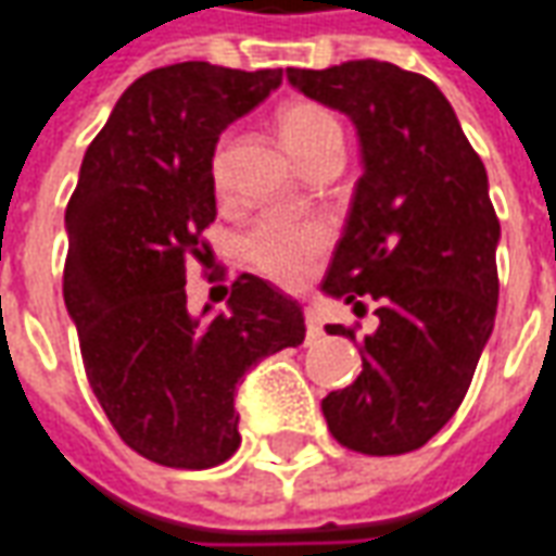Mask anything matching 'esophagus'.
<instances>
[{"mask_svg": "<svg viewBox=\"0 0 556 556\" xmlns=\"http://www.w3.org/2000/svg\"><path fill=\"white\" fill-rule=\"evenodd\" d=\"M304 321H306V337H309V340H316V337H321V316H318V309H313V306H306V309H304Z\"/></svg>", "mask_w": 556, "mask_h": 556, "instance_id": "esophagus-1", "label": "esophagus"}]
</instances>
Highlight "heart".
I'll use <instances>...</instances> for the list:
<instances>
[{
    "label": "heart",
    "instance_id": "heart-1",
    "mask_svg": "<svg viewBox=\"0 0 556 556\" xmlns=\"http://www.w3.org/2000/svg\"><path fill=\"white\" fill-rule=\"evenodd\" d=\"M277 129L279 138L291 150V156L304 168L309 162L331 156V153L343 156V126L325 104L306 102V99L282 104L277 111ZM211 174L216 189H223L225 138L213 150ZM328 240H331V228L321 219L267 213L243 238V255L258 274H265L279 286H301L309 277L313 262L328 247Z\"/></svg>",
    "mask_w": 556,
    "mask_h": 556
}]
</instances>
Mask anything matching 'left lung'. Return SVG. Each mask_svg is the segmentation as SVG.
I'll return each mask as SVG.
<instances>
[{
	"mask_svg": "<svg viewBox=\"0 0 556 556\" xmlns=\"http://www.w3.org/2000/svg\"><path fill=\"white\" fill-rule=\"evenodd\" d=\"M291 87L343 111L364 174L321 289L379 328L361 343V376L321 400L331 437L372 457L406 454L457 413L494 331L500 219L488 170L452 104L394 62L289 68ZM355 340V328L328 325Z\"/></svg>",
	"mask_w": 556,
	"mask_h": 556,
	"instance_id": "8db88e82",
	"label": "left lung"
}]
</instances>
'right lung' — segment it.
Segmentation results:
<instances>
[{
  "label": "right lung",
  "mask_w": 556,
  "mask_h": 556,
  "mask_svg": "<svg viewBox=\"0 0 556 556\" xmlns=\"http://www.w3.org/2000/svg\"><path fill=\"white\" fill-rule=\"evenodd\" d=\"M279 84L282 68L147 72L89 143L65 211L62 294L89 388L119 440L159 467L228 460L240 445L238 382L304 343L298 301L252 274L231 282L225 313L195 318L186 306V265L211 252L216 141Z\"/></svg>",
  "instance_id": "1"
}]
</instances>
